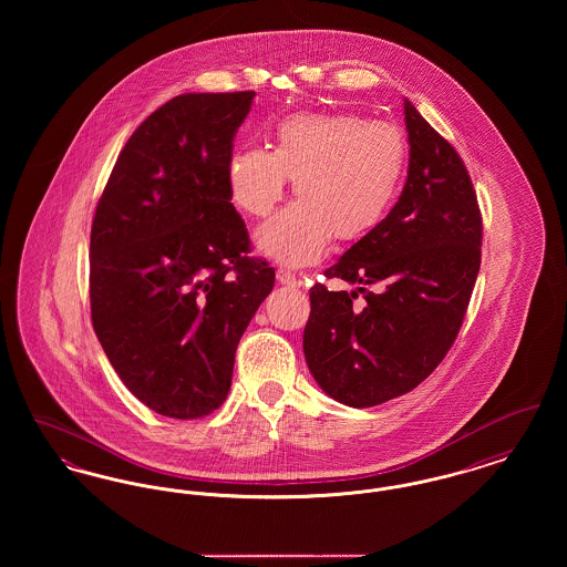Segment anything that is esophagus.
Returning <instances> with one entry per match:
<instances>
[{"instance_id": "obj_1", "label": "esophagus", "mask_w": 567, "mask_h": 567, "mask_svg": "<svg viewBox=\"0 0 567 567\" xmlns=\"http://www.w3.org/2000/svg\"><path fill=\"white\" fill-rule=\"evenodd\" d=\"M276 280H278L280 285H296L297 276L293 271L285 270V268H278V270H276Z\"/></svg>"}]
</instances>
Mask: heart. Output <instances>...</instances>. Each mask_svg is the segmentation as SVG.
Instances as JSON below:
<instances>
[{
	"label": "heart",
	"mask_w": 567,
	"mask_h": 567,
	"mask_svg": "<svg viewBox=\"0 0 567 567\" xmlns=\"http://www.w3.org/2000/svg\"><path fill=\"white\" fill-rule=\"evenodd\" d=\"M404 134L359 114L301 112L274 130L271 151L238 148L227 163V187L244 215H270L287 178L297 197L255 236L257 248L280 264L308 266L329 240L357 243L389 210L404 176Z\"/></svg>",
	"instance_id": "b5f03b06"
}]
</instances>
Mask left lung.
Wrapping results in <instances>:
<instances>
[{
    "mask_svg": "<svg viewBox=\"0 0 567 567\" xmlns=\"http://www.w3.org/2000/svg\"><path fill=\"white\" fill-rule=\"evenodd\" d=\"M404 121L410 159L398 204L324 271L354 291L310 289L306 363L329 398L352 408L400 398L432 374L481 270L483 218L465 165L408 100Z\"/></svg>",
    "mask_w": 567,
    "mask_h": 567,
    "instance_id": "obj_1",
    "label": "left lung"
}]
</instances>
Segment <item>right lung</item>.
Instances as JSON below:
<instances>
[{"mask_svg": "<svg viewBox=\"0 0 567 567\" xmlns=\"http://www.w3.org/2000/svg\"><path fill=\"white\" fill-rule=\"evenodd\" d=\"M255 91L185 93L127 140L91 227V319L123 384L169 419L225 402L244 329L274 287L246 257L227 163Z\"/></svg>", "mask_w": 567, "mask_h": 567, "instance_id": "obj_1", "label": "right lung"}]
</instances>
